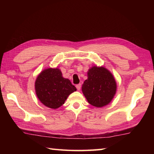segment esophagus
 I'll use <instances>...</instances> for the list:
<instances>
[{
	"mask_svg": "<svg viewBox=\"0 0 154 154\" xmlns=\"http://www.w3.org/2000/svg\"><path fill=\"white\" fill-rule=\"evenodd\" d=\"M81 84H77V85H76V88H77V89L78 91H79V90L81 89Z\"/></svg>",
	"mask_w": 154,
	"mask_h": 154,
	"instance_id": "34e87169",
	"label": "esophagus"
}]
</instances>
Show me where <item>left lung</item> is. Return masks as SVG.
Returning a JSON list of instances; mask_svg holds the SVG:
<instances>
[{"mask_svg": "<svg viewBox=\"0 0 154 154\" xmlns=\"http://www.w3.org/2000/svg\"><path fill=\"white\" fill-rule=\"evenodd\" d=\"M88 79L82 86L83 93L89 103L97 107L107 105L114 96L116 83L106 68L93 67L88 71Z\"/></svg>", "mask_w": 154, "mask_h": 154, "instance_id": "obj_1", "label": "left lung"}]
</instances>
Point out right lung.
I'll list each match as a JSON object with an SVG mask.
<instances>
[{
	"label": "right lung",
	"instance_id": "1",
	"mask_svg": "<svg viewBox=\"0 0 154 154\" xmlns=\"http://www.w3.org/2000/svg\"><path fill=\"white\" fill-rule=\"evenodd\" d=\"M35 93L42 104L55 109L64 104L76 87L65 79L59 69L49 68L40 73L35 82Z\"/></svg>",
	"mask_w": 154,
	"mask_h": 154
}]
</instances>
